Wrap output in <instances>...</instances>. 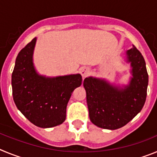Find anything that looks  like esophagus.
<instances>
[{
    "label": "esophagus",
    "mask_w": 157,
    "mask_h": 157,
    "mask_svg": "<svg viewBox=\"0 0 157 157\" xmlns=\"http://www.w3.org/2000/svg\"><path fill=\"white\" fill-rule=\"evenodd\" d=\"M90 72V69L87 67H82L81 68H80V73H81L83 78L86 77Z\"/></svg>",
    "instance_id": "obj_1"
}]
</instances>
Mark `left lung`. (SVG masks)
<instances>
[{"mask_svg": "<svg viewBox=\"0 0 157 157\" xmlns=\"http://www.w3.org/2000/svg\"><path fill=\"white\" fill-rule=\"evenodd\" d=\"M131 77L125 85L110 83L103 78H86L90 120L100 128L116 130L123 127L141 112L147 96L149 75L141 52L133 46L126 52Z\"/></svg>", "mask_w": 157, "mask_h": 157, "instance_id": "obj_1", "label": "left lung"}]
</instances>
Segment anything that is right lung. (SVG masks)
Segmentation results:
<instances>
[{
    "label": "right lung",
    "mask_w": 157,
    "mask_h": 157,
    "mask_svg": "<svg viewBox=\"0 0 157 157\" xmlns=\"http://www.w3.org/2000/svg\"><path fill=\"white\" fill-rule=\"evenodd\" d=\"M36 41L34 37L16 57L12 75V95L17 109L30 123L49 128L66 120L67 105L82 78L80 74L56 77L40 75L33 59Z\"/></svg>",
    "instance_id": "right-lung-1"
}]
</instances>
